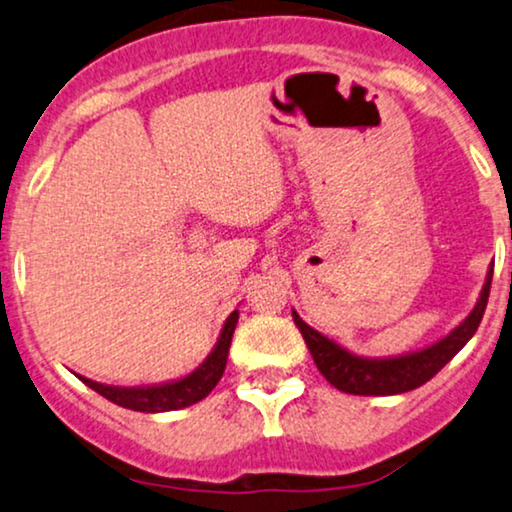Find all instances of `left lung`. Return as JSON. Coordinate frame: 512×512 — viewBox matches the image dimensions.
<instances>
[{
    "label": "left lung",
    "mask_w": 512,
    "mask_h": 512,
    "mask_svg": "<svg viewBox=\"0 0 512 512\" xmlns=\"http://www.w3.org/2000/svg\"><path fill=\"white\" fill-rule=\"evenodd\" d=\"M492 274L494 269L489 267L485 285H482L478 304L473 311L461 320L459 325L426 349L403 353V356H388V358H367L356 356L344 346H339L332 339L320 335L311 325H306L299 318L297 311H292L295 325L302 332L306 346H309L313 363L320 370V374L330 381L332 386L344 393L353 395H395L407 393L412 388L424 386L428 379H433L478 330L482 313L487 309L489 288H492Z\"/></svg>",
    "instance_id": "1"
}]
</instances>
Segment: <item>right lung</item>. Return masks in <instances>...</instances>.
I'll list each match as a JSON object with an SVG mask.
<instances>
[{
	"mask_svg": "<svg viewBox=\"0 0 512 512\" xmlns=\"http://www.w3.org/2000/svg\"><path fill=\"white\" fill-rule=\"evenodd\" d=\"M238 323V309L229 313V318L224 320V327L217 337L213 351L208 353V358L196 367L194 372H189L187 377L175 379V381H163V384H152V386H109L100 384V381L77 377L84 381L88 388H93L95 393H100L102 398L112 400L114 405L126 407V410L135 412H173L182 410V407H189L199 400L206 398V395L217 386V381L222 379L224 367H227V356L231 337H234Z\"/></svg>",
	"mask_w": 512,
	"mask_h": 512,
	"instance_id": "1",
	"label": "right lung"
}]
</instances>
